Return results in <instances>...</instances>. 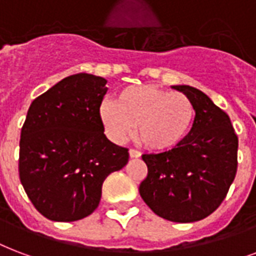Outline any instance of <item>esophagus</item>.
Wrapping results in <instances>:
<instances>
[{
	"mask_svg": "<svg viewBox=\"0 0 256 256\" xmlns=\"http://www.w3.org/2000/svg\"><path fill=\"white\" fill-rule=\"evenodd\" d=\"M142 154L139 151H136V150H130V158H140Z\"/></svg>",
	"mask_w": 256,
	"mask_h": 256,
	"instance_id": "1",
	"label": "esophagus"
}]
</instances>
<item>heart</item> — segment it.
<instances>
[{
	"label": "heart",
	"mask_w": 256,
	"mask_h": 256,
	"mask_svg": "<svg viewBox=\"0 0 256 256\" xmlns=\"http://www.w3.org/2000/svg\"><path fill=\"white\" fill-rule=\"evenodd\" d=\"M100 118L114 143L126 142L136 126V138L144 148L164 151L189 135L196 108L185 94L155 84H132L117 94L116 102L100 105Z\"/></svg>",
	"instance_id": "heart-1"
}]
</instances>
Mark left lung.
<instances>
[{"label":"left lung","instance_id":"left-lung-1","mask_svg":"<svg viewBox=\"0 0 256 256\" xmlns=\"http://www.w3.org/2000/svg\"><path fill=\"white\" fill-rule=\"evenodd\" d=\"M172 89L196 108L189 135L159 154H144L148 176L140 184L142 198L168 222H194L208 217L226 198L238 168V136L230 116L208 96L189 84Z\"/></svg>","mask_w":256,"mask_h":256}]
</instances>
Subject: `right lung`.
<instances>
[{"mask_svg":"<svg viewBox=\"0 0 256 256\" xmlns=\"http://www.w3.org/2000/svg\"><path fill=\"white\" fill-rule=\"evenodd\" d=\"M106 80L80 72L30 104L21 128L18 172L30 202L52 222H70L97 209L102 184L128 163L100 118Z\"/></svg>","mask_w":256,"mask_h":256,"instance_id":"obj_1","label":"right lung"}]
</instances>
